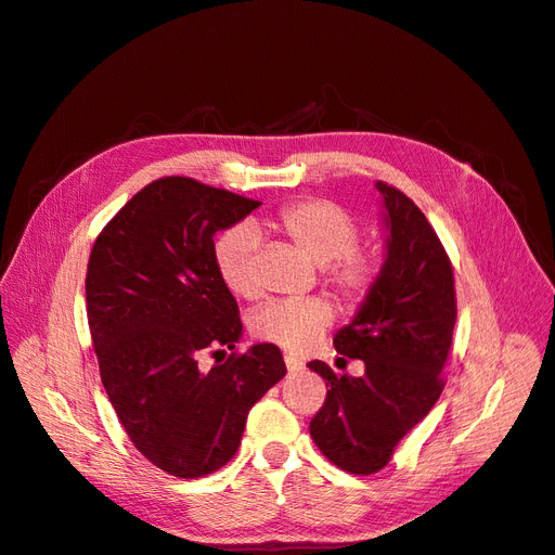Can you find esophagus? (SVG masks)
Returning a JSON list of instances; mask_svg holds the SVG:
<instances>
[{
    "label": "esophagus",
    "instance_id": "obj_1",
    "mask_svg": "<svg viewBox=\"0 0 555 555\" xmlns=\"http://www.w3.org/2000/svg\"><path fill=\"white\" fill-rule=\"evenodd\" d=\"M284 364H287V369H289L292 373H296V371H301V369H304V362H301V359H296V357H292V354L284 357Z\"/></svg>",
    "mask_w": 555,
    "mask_h": 555
}]
</instances>
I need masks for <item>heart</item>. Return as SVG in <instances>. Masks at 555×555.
<instances>
[{"label": "heart", "instance_id": "obj_1", "mask_svg": "<svg viewBox=\"0 0 555 555\" xmlns=\"http://www.w3.org/2000/svg\"><path fill=\"white\" fill-rule=\"evenodd\" d=\"M273 227L306 257L324 268L326 280L340 294L357 301L376 278V266L354 249L357 221L334 203L306 201L282 209ZM257 235L247 223L223 231L212 249L217 275L231 294L251 296L257 292L254 273ZM332 306L322 298L304 301H268L254 310L249 326L257 338L289 352L308 350L332 324Z\"/></svg>", "mask_w": 555, "mask_h": 555}]
</instances>
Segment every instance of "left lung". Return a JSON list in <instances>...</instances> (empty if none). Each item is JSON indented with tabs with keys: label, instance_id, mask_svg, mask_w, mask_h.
<instances>
[{
	"label": "left lung",
	"instance_id": "8db88e82",
	"mask_svg": "<svg viewBox=\"0 0 555 555\" xmlns=\"http://www.w3.org/2000/svg\"><path fill=\"white\" fill-rule=\"evenodd\" d=\"M376 189L385 261L352 322L334 336L340 354L362 359L364 376H336L320 359L308 364L328 387L310 437L350 474L380 472L437 403L457 314L453 268L427 217L399 189Z\"/></svg>",
	"mask_w": 555,
	"mask_h": 555
}]
</instances>
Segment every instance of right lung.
Returning a JSON list of instances; mask_svg holds the SVG:
<instances>
[{"label":"right lung","mask_w":555,"mask_h":555,"mask_svg":"<svg viewBox=\"0 0 555 555\" xmlns=\"http://www.w3.org/2000/svg\"><path fill=\"white\" fill-rule=\"evenodd\" d=\"M259 205L163 177L118 209L88 259L86 312L102 385L134 448L179 478L223 467L249 409L287 373L273 343L201 369L205 352L227 354L243 338L215 268V233Z\"/></svg>","instance_id":"add662e5"}]
</instances>
